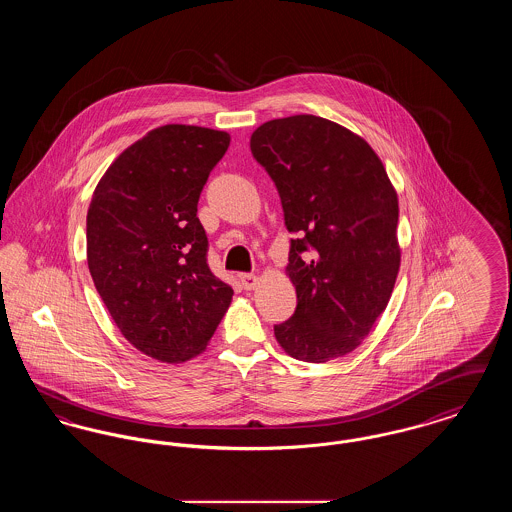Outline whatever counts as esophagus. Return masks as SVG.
<instances>
[{
    "label": "esophagus",
    "mask_w": 512,
    "mask_h": 512,
    "mask_svg": "<svg viewBox=\"0 0 512 512\" xmlns=\"http://www.w3.org/2000/svg\"><path fill=\"white\" fill-rule=\"evenodd\" d=\"M240 282H242L244 290H255V286L259 284V276H255V274H242Z\"/></svg>",
    "instance_id": "obj_1"
}]
</instances>
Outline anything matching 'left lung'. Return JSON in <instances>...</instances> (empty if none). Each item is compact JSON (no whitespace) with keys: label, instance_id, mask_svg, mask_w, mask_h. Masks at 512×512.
<instances>
[{"label":"left lung","instance_id":"1","mask_svg":"<svg viewBox=\"0 0 512 512\" xmlns=\"http://www.w3.org/2000/svg\"><path fill=\"white\" fill-rule=\"evenodd\" d=\"M249 146L297 236L286 267L297 307L274 326L276 341L305 363L343 357L386 311L399 274V201L390 176L359 134L315 115L265 122ZM305 250L314 253L301 258Z\"/></svg>","mask_w":512,"mask_h":512}]
</instances>
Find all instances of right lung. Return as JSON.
Returning a JSON list of instances; mask_svg holds the SVG:
<instances>
[{"mask_svg":"<svg viewBox=\"0 0 512 512\" xmlns=\"http://www.w3.org/2000/svg\"><path fill=\"white\" fill-rule=\"evenodd\" d=\"M230 134L165 124L109 165L86 217V257L122 336L161 363L205 351L234 290L207 265L199 194Z\"/></svg>","mask_w":512,"mask_h":512,"instance_id":"add662e5","label":"right lung"}]
</instances>
